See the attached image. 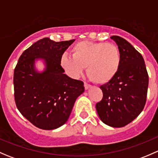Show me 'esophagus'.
I'll return each mask as SVG.
<instances>
[{
  "mask_svg": "<svg viewBox=\"0 0 158 158\" xmlns=\"http://www.w3.org/2000/svg\"><path fill=\"white\" fill-rule=\"evenodd\" d=\"M84 86H85V90H88L89 88H91V85H89V84L86 83V82H85V83H84Z\"/></svg>",
  "mask_w": 158,
  "mask_h": 158,
  "instance_id": "34e87169",
  "label": "esophagus"
}]
</instances>
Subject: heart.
<instances>
[{"mask_svg": "<svg viewBox=\"0 0 158 158\" xmlns=\"http://www.w3.org/2000/svg\"><path fill=\"white\" fill-rule=\"evenodd\" d=\"M120 51L114 44L83 40L72 48V56L60 59L63 69L73 78H77L86 67L90 79L100 85L111 82L120 69Z\"/></svg>", "mask_w": 158, "mask_h": 158, "instance_id": "1", "label": "heart"}]
</instances>
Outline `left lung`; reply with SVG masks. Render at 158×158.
I'll return each mask as SVG.
<instances>
[{"label": "left lung", "instance_id": "obj_1", "mask_svg": "<svg viewBox=\"0 0 158 158\" xmlns=\"http://www.w3.org/2000/svg\"><path fill=\"white\" fill-rule=\"evenodd\" d=\"M111 39L120 51V69L111 82L100 86L103 98L95 108L103 123L121 128L136 118L144 109L148 75L144 58L130 43L118 36Z\"/></svg>", "mask_w": 158, "mask_h": 158}]
</instances>
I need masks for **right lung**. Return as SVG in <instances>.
<instances>
[{"mask_svg":"<svg viewBox=\"0 0 158 158\" xmlns=\"http://www.w3.org/2000/svg\"><path fill=\"white\" fill-rule=\"evenodd\" d=\"M74 42H55L45 37L22 53L14 69L16 106L20 112L37 128L53 130L69 118L76 98L84 92V83L64 74L60 59ZM41 61L44 69L35 64Z\"/></svg>","mask_w":158,"mask_h":158,"instance_id":"obj_1","label":"right lung"}]
</instances>
